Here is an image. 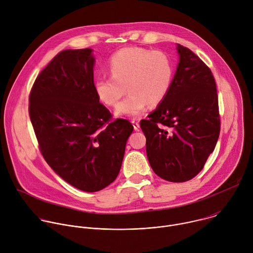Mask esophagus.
<instances>
[{"label": "esophagus", "instance_id": "obj_1", "mask_svg": "<svg viewBox=\"0 0 253 253\" xmlns=\"http://www.w3.org/2000/svg\"><path fill=\"white\" fill-rule=\"evenodd\" d=\"M132 124H133V127H134V129H135L136 131H137V130H139V128H140L139 121H137V120L133 119V120H132Z\"/></svg>", "mask_w": 253, "mask_h": 253}]
</instances>
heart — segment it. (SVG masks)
Wrapping results in <instances>:
<instances>
[{"instance_id": "1", "label": "heart", "mask_w": 253, "mask_h": 253, "mask_svg": "<svg viewBox=\"0 0 253 253\" xmlns=\"http://www.w3.org/2000/svg\"><path fill=\"white\" fill-rule=\"evenodd\" d=\"M110 76L95 79L94 90L98 99L108 106L117 107L119 116L136 117L148 104L157 106L167 96L174 74V66L168 55L139 47L124 48L111 56L108 62Z\"/></svg>"}]
</instances>
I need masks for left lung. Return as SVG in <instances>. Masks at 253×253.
<instances>
[{
    "mask_svg": "<svg viewBox=\"0 0 253 253\" xmlns=\"http://www.w3.org/2000/svg\"><path fill=\"white\" fill-rule=\"evenodd\" d=\"M179 63L166 98L140 121L153 171L170 182L195 177L213 152L220 133L216 83L208 66L177 44Z\"/></svg>",
    "mask_w": 253,
    "mask_h": 253,
    "instance_id": "1",
    "label": "left lung"
}]
</instances>
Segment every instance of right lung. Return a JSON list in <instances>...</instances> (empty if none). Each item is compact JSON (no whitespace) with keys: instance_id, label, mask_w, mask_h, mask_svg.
Here are the masks:
<instances>
[{"instance_id":"add662e5","label":"right lung","mask_w":253,"mask_h":253,"mask_svg":"<svg viewBox=\"0 0 253 253\" xmlns=\"http://www.w3.org/2000/svg\"><path fill=\"white\" fill-rule=\"evenodd\" d=\"M91 49L64 50L36 78L29 115L40 151L66 182L96 192L119 174L128 137L126 119H112L94 90Z\"/></svg>"}]
</instances>
